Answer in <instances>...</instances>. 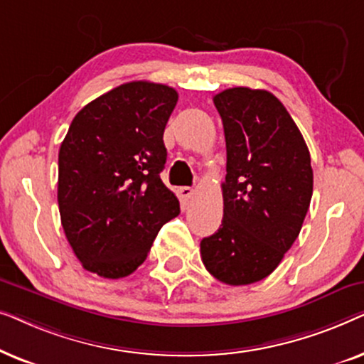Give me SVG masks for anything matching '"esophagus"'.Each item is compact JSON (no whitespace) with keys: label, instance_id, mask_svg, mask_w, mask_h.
Instances as JSON below:
<instances>
[{"label":"esophagus","instance_id":"34e87169","mask_svg":"<svg viewBox=\"0 0 364 364\" xmlns=\"http://www.w3.org/2000/svg\"><path fill=\"white\" fill-rule=\"evenodd\" d=\"M178 193H181L186 200H191V198L193 197V193H196V191H193L192 187H181L178 188Z\"/></svg>","mask_w":364,"mask_h":364}]
</instances>
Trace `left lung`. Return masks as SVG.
<instances>
[{
    "mask_svg": "<svg viewBox=\"0 0 364 364\" xmlns=\"http://www.w3.org/2000/svg\"><path fill=\"white\" fill-rule=\"evenodd\" d=\"M213 104L227 146L223 218L200 255L217 280L250 285L280 265L301 230L313 193L310 151L272 92L232 87Z\"/></svg>",
    "mask_w": 364,
    "mask_h": 364,
    "instance_id": "obj_1",
    "label": "left lung"
}]
</instances>
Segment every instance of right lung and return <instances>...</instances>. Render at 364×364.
<instances>
[{"instance_id":"1","label":"right lung","mask_w":364,"mask_h":364,"mask_svg":"<svg viewBox=\"0 0 364 364\" xmlns=\"http://www.w3.org/2000/svg\"><path fill=\"white\" fill-rule=\"evenodd\" d=\"M178 94L132 81L84 106L59 149L58 203L66 238L86 270L104 278L142 265L181 205L164 186V129Z\"/></svg>"}]
</instances>
